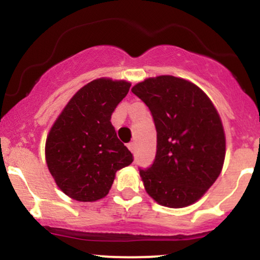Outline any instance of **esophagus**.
<instances>
[{"label": "esophagus", "instance_id": "obj_1", "mask_svg": "<svg viewBox=\"0 0 260 260\" xmlns=\"http://www.w3.org/2000/svg\"><path fill=\"white\" fill-rule=\"evenodd\" d=\"M128 149H129V150L132 151V153H134V151H136V143L131 142L129 144H128Z\"/></svg>", "mask_w": 260, "mask_h": 260}]
</instances>
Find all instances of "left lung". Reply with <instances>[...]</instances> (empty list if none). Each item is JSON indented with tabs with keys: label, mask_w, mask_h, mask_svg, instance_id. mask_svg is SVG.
<instances>
[{
	"label": "left lung",
	"mask_w": 260,
	"mask_h": 260,
	"mask_svg": "<svg viewBox=\"0 0 260 260\" xmlns=\"http://www.w3.org/2000/svg\"><path fill=\"white\" fill-rule=\"evenodd\" d=\"M150 110L156 128L154 162L139 174L159 204L183 208L211 187L225 160V133L213 103L198 86L174 76L132 88Z\"/></svg>",
	"instance_id": "1"
}]
</instances>
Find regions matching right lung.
I'll use <instances>...</instances> for the list:
<instances>
[{"label": "right lung", "mask_w": 260, "mask_h": 260, "mask_svg": "<svg viewBox=\"0 0 260 260\" xmlns=\"http://www.w3.org/2000/svg\"><path fill=\"white\" fill-rule=\"evenodd\" d=\"M129 88L124 80H92L74 94L53 123L45 147L47 168L71 198H104L116 171L132 164V153L110 121Z\"/></svg>", "instance_id": "obj_1"}]
</instances>
